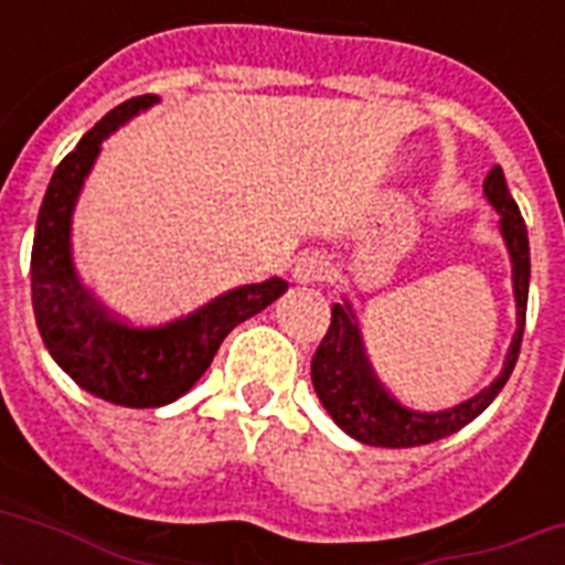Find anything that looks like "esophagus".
Masks as SVG:
<instances>
[{"mask_svg":"<svg viewBox=\"0 0 565 565\" xmlns=\"http://www.w3.org/2000/svg\"><path fill=\"white\" fill-rule=\"evenodd\" d=\"M328 269L331 264L326 260V255H319V252H305V255L296 260L292 266V278L299 284H317L322 278H328Z\"/></svg>","mask_w":565,"mask_h":565,"instance_id":"obj_1","label":"esophagus"}]
</instances>
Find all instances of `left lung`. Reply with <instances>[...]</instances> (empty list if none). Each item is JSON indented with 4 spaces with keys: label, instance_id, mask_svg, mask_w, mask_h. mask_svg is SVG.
Wrapping results in <instances>:
<instances>
[{
    "label": "left lung",
    "instance_id": "8db88e82",
    "mask_svg": "<svg viewBox=\"0 0 565 565\" xmlns=\"http://www.w3.org/2000/svg\"><path fill=\"white\" fill-rule=\"evenodd\" d=\"M483 195L492 204V211L499 213V231L510 255V278H513V299H516V334L508 345L504 366L490 386H483L481 393H475L472 398H466L455 407L413 411L377 381L370 358H366V345H363L352 301L343 299V305L331 308V328L313 354L310 381H313V390H317L328 416L358 443L381 448L428 446L434 439L448 437L469 425L475 416H481L492 404V398L501 393V386L508 384L510 372L516 366L522 331H525L531 246H527L525 220L510 195L501 167L490 170L483 181Z\"/></svg>",
    "mask_w": 565,
    "mask_h": 565
}]
</instances>
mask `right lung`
<instances>
[{
	"instance_id": "add662e5",
	"label": "right lung",
	"mask_w": 565,
	"mask_h": 565,
	"mask_svg": "<svg viewBox=\"0 0 565 565\" xmlns=\"http://www.w3.org/2000/svg\"><path fill=\"white\" fill-rule=\"evenodd\" d=\"M158 102L146 93L117 105L57 163L31 246V305L49 354L82 390L122 407H163L181 398L211 366L222 340L287 292V281L275 275L220 292L202 308L161 326H135L114 317L78 281L73 213L84 181L102 143Z\"/></svg>"
}]
</instances>
